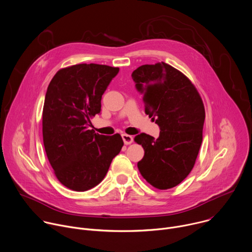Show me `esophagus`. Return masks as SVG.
Listing matches in <instances>:
<instances>
[{
	"mask_svg": "<svg viewBox=\"0 0 252 252\" xmlns=\"http://www.w3.org/2000/svg\"><path fill=\"white\" fill-rule=\"evenodd\" d=\"M122 139H123V142L125 145H130L134 141L133 137L130 135H127V134H122Z\"/></svg>",
	"mask_w": 252,
	"mask_h": 252,
	"instance_id": "esophagus-1",
	"label": "esophagus"
}]
</instances>
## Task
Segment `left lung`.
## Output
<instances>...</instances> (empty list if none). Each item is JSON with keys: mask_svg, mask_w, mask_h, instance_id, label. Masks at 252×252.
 Instances as JSON below:
<instances>
[{"mask_svg": "<svg viewBox=\"0 0 252 252\" xmlns=\"http://www.w3.org/2000/svg\"><path fill=\"white\" fill-rule=\"evenodd\" d=\"M132 79L143 94L146 114L160 129L158 139L145 133L135 137L145 151L138 168L154 187L172 188L190 173L202 144V98L184 74L164 62L139 67Z\"/></svg>", "mask_w": 252, "mask_h": 252, "instance_id": "8db88e82", "label": "left lung"}]
</instances>
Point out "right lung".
Returning <instances> with one entry per match:
<instances>
[{"instance_id":"add662e5","label":"right lung","mask_w":252,"mask_h":252,"mask_svg":"<svg viewBox=\"0 0 252 252\" xmlns=\"http://www.w3.org/2000/svg\"><path fill=\"white\" fill-rule=\"evenodd\" d=\"M119 68L78 64L59 70L51 80L43 105L45 152L57 179L74 191L99 184L124 143L117 133L89 130L101 109V96Z\"/></svg>"}]
</instances>
